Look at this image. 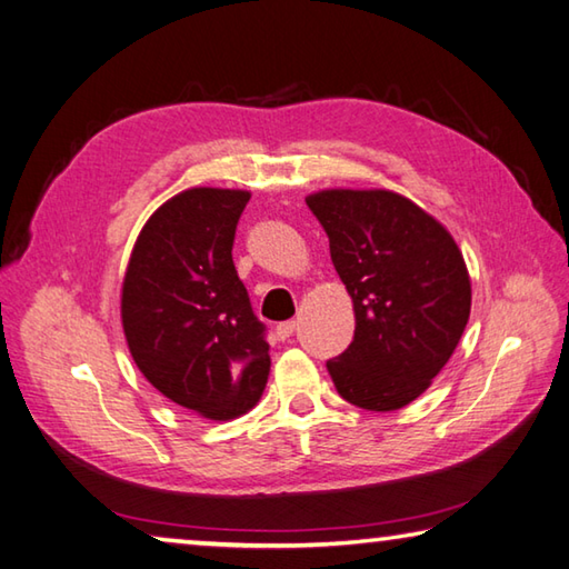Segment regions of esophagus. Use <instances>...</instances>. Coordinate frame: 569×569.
Listing matches in <instances>:
<instances>
[{
	"mask_svg": "<svg viewBox=\"0 0 569 569\" xmlns=\"http://www.w3.org/2000/svg\"><path fill=\"white\" fill-rule=\"evenodd\" d=\"M296 320H286V323H278L276 326V338L278 340H286V338H291L293 336V330H296Z\"/></svg>",
	"mask_w": 569,
	"mask_h": 569,
	"instance_id": "34e87169",
	"label": "esophagus"
}]
</instances>
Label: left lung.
<instances>
[{"instance_id":"left-lung-1","label":"left lung","mask_w":569,"mask_h":569,"mask_svg":"<svg viewBox=\"0 0 569 569\" xmlns=\"http://www.w3.org/2000/svg\"><path fill=\"white\" fill-rule=\"evenodd\" d=\"M353 298L356 333L326 368L340 398L388 412L422 396L470 318V276L446 226L386 189L306 199Z\"/></svg>"}]
</instances>
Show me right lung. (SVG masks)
Instances as JSON below:
<instances>
[{
    "label": "right lung",
    "mask_w": 569,
    "mask_h": 569,
    "mask_svg": "<svg viewBox=\"0 0 569 569\" xmlns=\"http://www.w3.org/2000/svg\"><path fill=\"white\" fill-rule=\"evenodd\" d=\"M251 193L181 191L143 223L121 286L133 363L161 396L209 420H233L263 396L266 326L233 266V236Z\"/></svg>",
    "instance_id": "obj_1"
}]
</instances>
